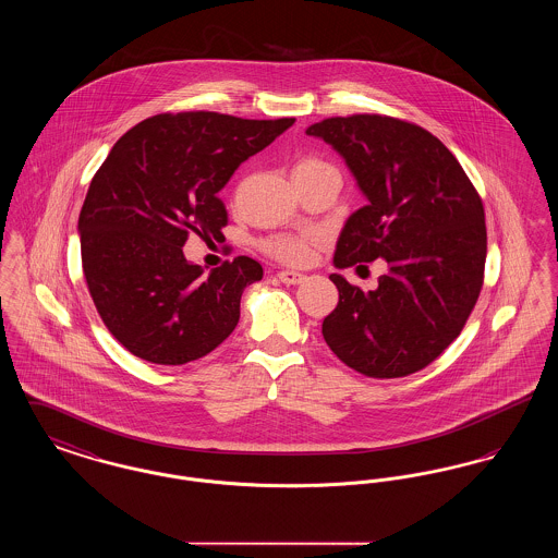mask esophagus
Returning <instances> with one entry per match:
<instances>
[{"label": "esophagus", "instance_id": "esophagus-1", "mask_svg": "<svg viewBox=\"0 0 558 558\" xmlns=\"http://www.w3.org/2000/svg\"><path fill=\"white\" fill-rule=\"evenodd\" d=\"M278 278H280V282H284V284H301V282L305 280V274L292 271V269H282V271L278 274Z\"/></svg>", "mask_w": 558, "mask_h": 558}]
</instances>
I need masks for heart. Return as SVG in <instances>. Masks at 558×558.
<instances>
[{
	"label": "heart",
	"mask_w": 558,
	"mask_h": 558,
	"mask_svg": "<svg viewBox=\"0 0 558 558\" xmlns=\"http://www.w3.org/2000/svg\"><path fill=\"white\" fill-rule=\"evenodd\" d=\"M328 162L318 159H305L296 162L294 171H312V169H326ZM316 240L314 232L307 234H276L264 242V248L271 257L284 264H303L312 255V244Z\"/></svg>",
	"instance_id": "obj_1"
}]
</instances>
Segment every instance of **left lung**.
Here are the masks:
<instances>
[{
	"mask_svg": "<svg viewBox=\"0 0 558 558\" xmlns=\"http://www.w3.org/2000/svg\"><path fill=\"white\" fill-rule=\"evenodd\" d=\"M345 160L366 205L349 215L332 264L385 259L374 291L330 274L339 303L322 335L349 368L372 378L423 371L471 316L487 255L477 190L450 150L418 125L383 114L307 128Z\"/></svg>",
	"mask_w": 558,
	"mask_h": 558,
	"instance_id": "1",
	"label": "left lung"
}]
</instances>
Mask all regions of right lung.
Returning a JSON list of instances; mask_svg holds the SVG:
<instances>
[{"label":"right lung","mask_w":558,"mask_h":558,"mask_svg":"<svg viewBox=\"0 0 558 558\" xmlns=\"http://www.w3.org/2000/svg\"><path fill=\"white\" fill-rule=\"evenodd\" d=\"M292 123L198 110L150 117L117 140L77 230L94 305L133 355L180 366L232 335L242 291L264 278V267L236 257L205 274L182 246L192 232L221 234L228 213L217 192Z\"/></svg>","instance_id":"obj_1"}]
</instances>
